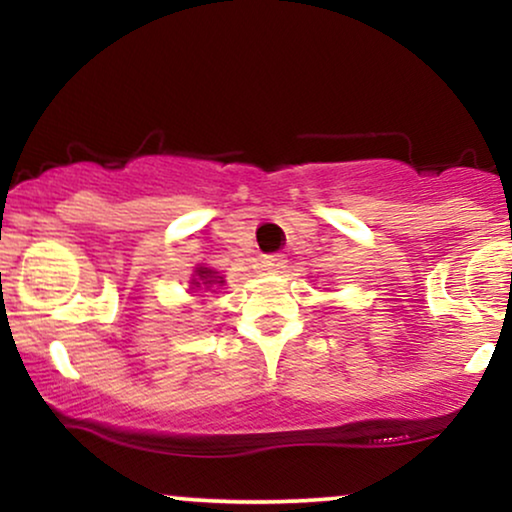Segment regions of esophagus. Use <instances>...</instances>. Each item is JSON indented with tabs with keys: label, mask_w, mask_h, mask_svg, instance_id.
Listing matches in <instances>:
<instances>
[{
	"label": "esophagus",
	"mask_w": 512,
	"mask_h": 512,
	"mask_svg": "<svg viewBox=\"0 0 512 512\" xmlns=\"http://www.w3.org/2000/svg\"><path fill=\"white\" fill-rule=\"evenodd\" d=\"M284 256L282 254H270V256H261V261H258V265H261L263 272H282L284 268Z\"/></svg>",
	"instance_id": "1"
}]
</instances>
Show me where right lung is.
Wrapping results in <instances>:
<instances>
[{"label": "right lung", "instance_id": "obj_1", "mask_svg": "<svg viewBox=\"0 0 512 512\" xmlns=\"http://www.w3.org/2000/svg\"><path fill=\"white\" fill-rule=\"evenodd\" d=\"M193 289L195 286H205V289H212V286L216 284V286H221L223 284V277H219V272H214V270H209V268H205V265H200V268H195V275H193Z\"/></svg>", "mask_w": 512, "mask_h": 512}]
</instances>
